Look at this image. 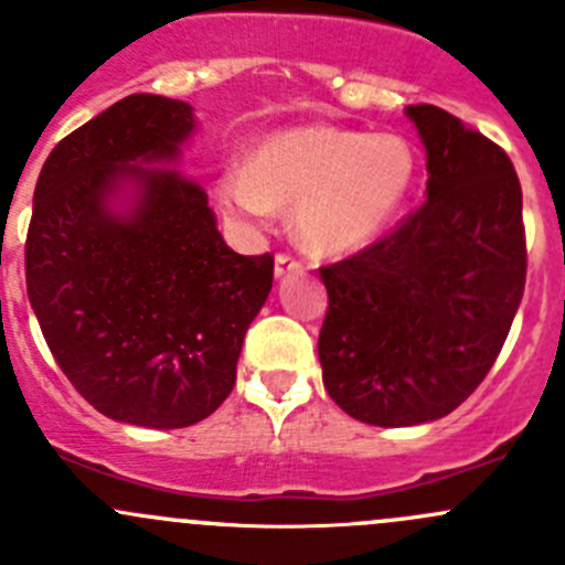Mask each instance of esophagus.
<instances>
[{
    "label": "esophagus",
    "mask_w": 565,
    "mask_h": 565,
    "mask_svg": "<svg viewBox=\"0 0 565 565\" xmlns=\"http://www.w3.org/2000/svg\"><path fill=\"white\" fill-rule=\"evenodd\" d=\"M289 273H300V262H295L292 256H287V254H278L276 256V278L289 276Z\"/></svg>",
    "instance_id": "esophagus-1"
}]
</instances>
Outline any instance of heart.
Wrapping results in <instances>:
<instances>
[{
  "label": "heart",
  "mask_w": 565,
  "mask_h": 565,
  "mask_svg": "<svg viewBox=\"0 0 565 565\" xmlns=\"http://www.w3.org/2000/svg\"><path fill=\"white\" fill-rule=\"evenodd\" d=\"M413 182L415 156L402 136L306 125L262 139L246 169H226L218 199L250 221L295 207L303 246L350 254L388 230Z\"/></svg>",
  "instance_id": "b5f03b06"
}]
</instances>
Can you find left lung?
<instances>
[{"label": "left lung", "instance_id": "1", "mask_svg": "<svg viewBox=\"0 0 565 565\" xmlns=\"http://www.w3.org/2000/svg\"><path fill=\"white\" fill-rule=\"evenodd\" d=\"M426 202L380 243L322 267L330 398L372 426L446 418L492 369L525 292L522 188L498 145L440 106H407Z\"/></svg>", "mask_w": 565, "mask_h": 565}]
</instances>
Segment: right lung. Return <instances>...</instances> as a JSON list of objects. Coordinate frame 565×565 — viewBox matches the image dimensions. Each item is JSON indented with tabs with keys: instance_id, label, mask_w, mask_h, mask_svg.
<instances>
[{
	"instance_id": "add662e5",
	"label": "right lung",
	"mask_w": 565,
	"mask_h": 565,
	"mask_svg": "<svg viewBox=\"0 0 565 565\" xmlns=\"http://www.w3.org/2000/svg\"><path fill=\"white\" fill-rule=\"evenodd\" d=\"M193 106L136 93L43 163L26 237V292L73 388L98 413L182 429L221 407L273 256L235 254L207 191L182 174Z\"/></svg>"
}]
</instances>
